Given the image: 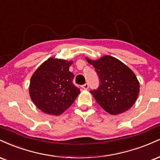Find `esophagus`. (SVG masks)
Here are the masks:
<instances>
[{
	"label": "esophagus",
	"instance_id": "1",
	"mask_svg": "<svg viewBox=\"0 0 160 160\" xmlns=\"http://www.w3.org/2000/svg\"><path fill=\"white\" fill-rule=\"evenodd\" d=\"M82 88H83L84 90H88V88H89V85H88V84H84L82 86Z\"/></svg>",
	"mask_w": 160,
	"mask_h": 160
}]
</instances>
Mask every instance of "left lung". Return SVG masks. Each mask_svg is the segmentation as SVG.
I'll return each instance as SVG.
<instances>
[{
    "label": "left lung",
    "instance_id": "obj_1",
    "mask_svg": "<svg viewBox=\"0 0 160 160\" xmlns=\"http://www.w3.org/2000/svg\"><path fill=\"white\" fill-rule=\"evenodd\" d=\"M85 59L94 67L99 77V88L90 92L99 106L112 115L129 109L140 91L139 82L132 69L109 55L96 61Z\"/></svg>",
    "mask_w": 160,
    "mask_h": 160
}]
</instances>
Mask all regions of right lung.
Listing matches in <instances>:
<instances>
[{"instance_id":"right-lung-1","label":"right lung","mask_w":160,"mask_h":160,"mask_svg":"<svg viewBox=\"0 0 160 160\" xmlns=\"http://www.w3.org/2000/svg\"><path fill=\"white\" fill-rule=\"evenodd\" d=\"M72 61L49 58L32 75L29 94L35 106L44 113L58 116L65 112L80 93L69 72Z\"/></svg>"}]
</instances>
